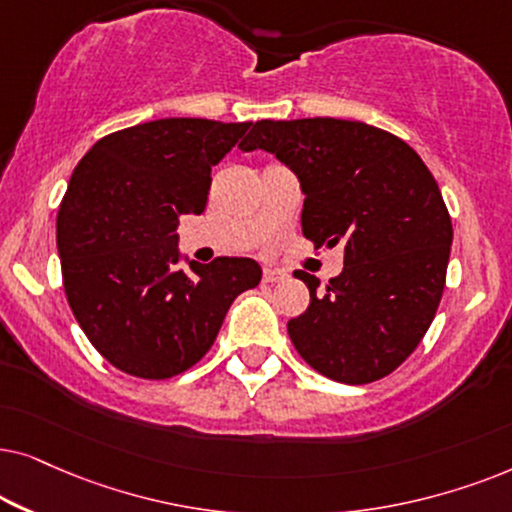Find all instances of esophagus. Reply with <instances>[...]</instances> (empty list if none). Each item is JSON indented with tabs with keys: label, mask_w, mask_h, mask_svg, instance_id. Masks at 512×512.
<instances>
[{
	"label": "esophagus",
	"mask_w": 512,
	"mask_h": 512,
	"mask_svg": "<svg viewBox=\"0 0 512 512\" xmlns=\"http://www.w3.org/2000/svg\"><path fill=\"white\" fill-rule=\"evenodd\" d=\"M285 278H288V274H285V271H281V269H271V267H267L262 271V281L267 283V285H274V283H278V281H285Z\"/></svg>",
	"instance_id": "34e87169"
}]
</instances>
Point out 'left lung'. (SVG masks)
Masks as SVG:
<instances>
[{
  "label": "left lung",
  "instance_id": "8db88e82",
  "mask_svg": "<svg viewBox=\"0 0 512 512\" xmlns=\"http://www.w3.org/2000/svg\"><path fill=\"white\" fill-rule=\"evenodd\" d=\"M238 147L295 170L304 236L344 248L342 274L325 290L297 271L311 292L288 323L299 356L342 384L391 374L424 339L445 290L452 220L431 170L405 140L363 121H257Z\"/></svg>",
  "mask_w": 512,
  "mask_h": 512
}]
</instances>
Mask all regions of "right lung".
I'll return each mask as SVG.
<instances>
[{
	"label": "right lung",
	"instance_id": "obj_1",
	"mask_svg": "<svg viewBox=\"0 0 512 512\" xmlns=\"http://www.w3.org/2000/svg\"><path fill=\"white\" fill-rule=\"evenodd\" d=\"M159 119L109 133L84 154L60 201L56 241L67 302L95 351L140 379H170L213 346L231 302L255 288L248 257L177 267V222L208 206L210 170L248 131Z\"/></svg>",
	"mask_w": 512,
	"mask_h": 512
}]
</instances>
